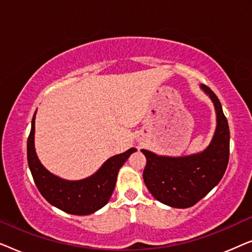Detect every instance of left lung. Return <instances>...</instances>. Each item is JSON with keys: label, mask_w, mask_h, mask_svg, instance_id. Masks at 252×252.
<instances>
[{"label": "left lung", "mask_w": 252, "mask_h": 252, "mask_svg": "<svg viewBox=\"0 0 252 252\" xmlns=\"http://www.w3.org/2000/svg\"><path fill=\"white\" fill-rule=\"evenodd\" d=\"M199 87L211 98L216 110V130L209 146L201 153L179 157L141 150L147 158L144 184L157 201L172 208L195 205L219 184L228 164V123L215 93L205 85Z\"/></svg>", "instance_id": "left-lung-1"}]
</instances>
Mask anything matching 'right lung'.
<instances>
[{"instance_id": "add662e5", "label": "right lung", "mask_w": 252, "mask_h": 252, "mask_svg": "<svg viewBox=\"0 0 252 252\" xmlns=\"http://www.w3.org/2000/svg\"><path fill=\"white\" fill-rule=\"evenodd\" d=\"M35 115L36 111L33 116L32 128L27 139V160L41 195L51 205L70 215L86 216L102 209L111 197L120 167L130 155L135 153V148L110 157L91 177L75 181L65 180L50 173L37 158L34 147Z\"/></svg>"}]
</instances>
